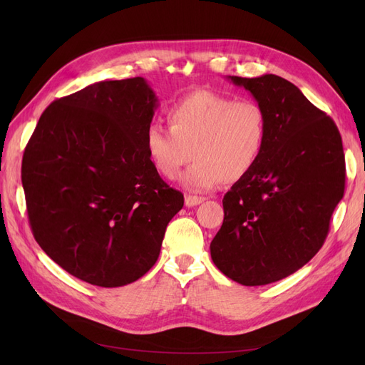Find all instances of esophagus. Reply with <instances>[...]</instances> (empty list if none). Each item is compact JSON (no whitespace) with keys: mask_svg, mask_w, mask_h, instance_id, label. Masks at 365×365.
Returning <instances> with one entry per match:
<instances>
[{"mask_svg":"<svg viewBox=\"0 0 365 365\" xmlns=\"http://www.w3.org/2000/svg\"><path fill=\"white\" fill-rule=\"evenodd\" d=\"M205 201L204 196H193V195H185V205L187 207H195Z\"/></svg>","mask_w":365,"mask_h":365,"instance_id":"1","label":"esophagus"}]
</instances>
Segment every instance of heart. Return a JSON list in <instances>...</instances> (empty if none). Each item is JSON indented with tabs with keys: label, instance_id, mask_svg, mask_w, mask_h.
<instances>
[{
	"label": "heart",
	"instance_id": "1",
	"mask_svg": "<svg viewBox=\"0 0 365 365\" xmlns=\"http://www.w3.org/2000/svg\"><path fill=\"white\" fill-rule=\"evenodd\" d=\"M169 126L152 123L146 149L157 170L175 180L184 165L192 190H210L220 181L236 182L257 164L267 141L268 120L254 101H235L212 91H195L168 111Z\"/></svg>",
	"mask_w": 365,
	"mask_h": 365
}]
</instances>
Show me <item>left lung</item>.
<instances>
[{
	"instance_id": "1",
	"label": "left lung",
	"mask_w": 365,
	"mask_h": 365,
	"mask_svg": "<svg viewBox=\"0 0 365 365\" xmlns=\"http://www.w3.org/2000/svg\"><path fill=\"white\" fill-rule=\"evenodd\" d=\"M228 79L264 109L267 141L252 170L224 196L213 263L245 286L279 282L323 247L346 187L341 134L322 109L275 74Z\"/></svg>"
}]
</instances>
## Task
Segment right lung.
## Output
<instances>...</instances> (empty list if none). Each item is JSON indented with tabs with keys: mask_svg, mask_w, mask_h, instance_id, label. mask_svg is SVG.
Returning <instances> with one entry per match:
<instances>
[{
	"mask_svg": "<svg viewBox=\"0 0 365 365\" xmlns=\"http://www.w3.org/2000/svg\"><path fill=\"white\" fill-rule=\"evenodd\" d=\"M157 106L143 77L97 82L50 103L26 146L31 233L86 283L117 288L143 277L184 205L146 149Z\"/></svg>",
	"mask_w": 365,
	"mask_h": 365,
	"instance_id": "add662e5",
	"label": "right lung"
}]
</instances>
